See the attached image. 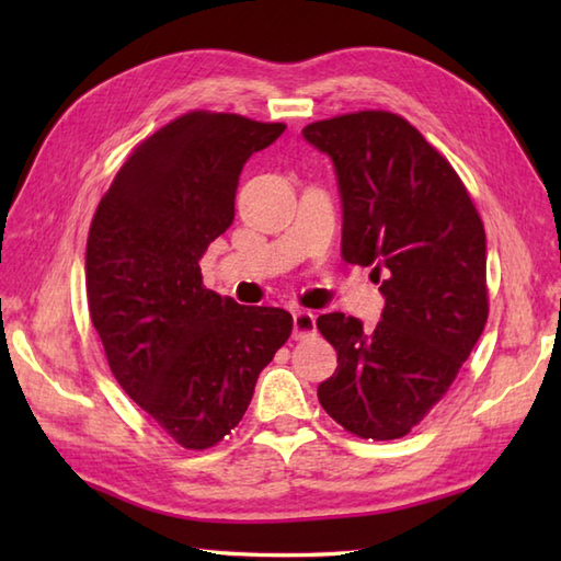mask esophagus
Returning a JSON list of instances; mask_svg holds the SVG:
<instances>
[{
	"label": "esophagus",
	"mask_w": 561,
	"mask_h": 561,
	"mask_svg": "<svg viewBox=\"0 0 561 561\" xmlns=\"http://www.w3.org/2000/svg\"><path fill=\"white\" fill-rule=\"evenodd\" d=\"M318 332L316 328V316L311 311H294V337L296 340H308Z\"/></svg>",
	"instance_id": "1"
}]
</instances>
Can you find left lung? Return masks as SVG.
I'll use <instances>...</instances> for the list:
<instances>
[{
    "mask_svg": "<svg viewBox=\"0 0 561 561\" xmlns=\"http://www.w3.org/2000/svg\"><path fill=\"white\" fill-rule=\"evenodd\" d=\"M304 139L335 165L342 257L371 265L386 299L374 330L344 313L316 320L337 352L318 400L356 436L400 438L446 396L484 330V226L453 165L400 115L330 117Z\"/></svg>",
    "mask_w": 561,
    "mask_h": 561,
    "instance_id": "obj_1",
    "label": "left lung"
}]
</instances>
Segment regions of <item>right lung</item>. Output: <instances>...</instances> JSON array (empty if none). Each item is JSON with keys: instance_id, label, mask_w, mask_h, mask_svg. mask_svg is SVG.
<instances>
[{"instance_id": "1", "label": "right lung", "mask_w": 561, "mask_h": 561, "mask_svg": "<svg viewBox=\"0 0 561 561\" xmlns=\"http://www.w3.org/2000/svg\"><path fill=\"white\" fill-rule=\"evenodd\" d=\"M284 129L231 113L178 117L137 147L91 221L89 313L111 371L183 448L231 434L291 335V313L221 299L199 272L233 224L245 161Z\"/></svg>"}]
</instances>
